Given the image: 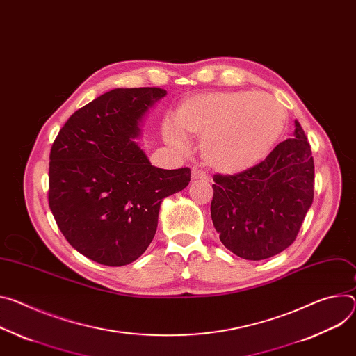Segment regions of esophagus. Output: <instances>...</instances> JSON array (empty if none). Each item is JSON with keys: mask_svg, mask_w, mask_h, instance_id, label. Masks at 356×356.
<instances>
[{"mask_svg": "<svg viewBox=\"0 0 356 356\" xmlns=\"http://www.w3.org/2000/svg\"><path fill=\"white\" fill-rule=\"evenodd\" d=\"M191 179L193 180H204V181H207L209 176L206 175V172L195 168V169H193V172H191Z\"/></svg>", "mask_w": 356, "mask_h": 356, "instance_id": "34e87169", "label": "esophagus"}]
</instances>
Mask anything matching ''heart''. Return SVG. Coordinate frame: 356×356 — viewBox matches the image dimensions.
<instances>
[{"mask_svg":"<svg viewBox=\"0 0 356 356\" xmlns=\"http://www.w3.org/2000/svg\"><path fill=\"white\" fill-rule=\"evenodd\" d=\"M286 120L284 106L263 92H211L186 101L176 123L163 127L166 142L179 152L187 138L202 140L206 163L221 173H238L257 165L275 145Z\"/></svg>","mask_w":356,"mask_h":356,"instance_id":"b5f03b06","label":"heart"}]
</instances>
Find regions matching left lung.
<instances>
[{
	"label": "left lung",
	"mask_w": 356,
	"mask_h": 356,
	"mask_svg": "<svg viewBox=\"0 0 356 356\" xmlns=\"http://www.w3.org/2000/svg\"><path fill=\"white\" fill-rule=\"evenodd\" d=\"M211 220L220 241L244 260H266L294 243L314 200V159L298 120L254 168L214 176Z\"/></svg>",
	"instance_id": "8db88e82"
}]
</instances>
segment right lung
I'll return each mask as SVG.
<instances>
[{
    "label": "right lung",
    "mask_w": 356,
    "mask_h": 356,
    "mask_svg": "<svg viewBox=\"0 0 356 356\" xmlns=\"http://www.w3.org/2000/svg\"><path fill=\"white\" fill-rule=\"evenodd\" d=\"M160 88H118L76 111L49 154L48 200L59 230L104 266L131 264L146 251L160 204L183 190L190 169L152 166L135 139Z\"/></svg>",
    "instance_id": "1"
}]
</instances>
